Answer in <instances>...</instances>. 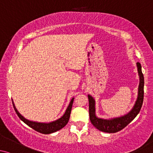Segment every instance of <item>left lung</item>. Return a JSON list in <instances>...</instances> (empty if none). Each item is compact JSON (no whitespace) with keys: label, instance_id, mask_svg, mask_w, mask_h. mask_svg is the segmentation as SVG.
<instances>
[{"label":"left lung","instance_id":"1","mask_svg":"<svg viewBox=\"0 0 153 153\" xmlns=\"http://www.w3.org/2000/svg\"><path fill=\"white\" fill-rule=\"evenodd\" d=\"M138 74L140 77L139 86H138V95L136 102H135L133 110L125 116L120 118L111 119V120H105V119H99L95 115V101H94L91 96L88 95L89 100V115L90 120L93 125L98 129L99 130L105 133H114L120 131L124 128L127 125H128L135 116L138 114L141 111L143 101H144V79L142 71H141V65L139 62H137Z\"/></svg>","mask_w":153,"mask_h":153}]
</instances>
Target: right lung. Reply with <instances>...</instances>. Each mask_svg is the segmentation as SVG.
I'll return each mask as SVG.
<instances>
[{"mask_svg": "<svg viewBox=\"0 0 153 153\" xmlns=\"http://www.w3.org/2000/svg\"><path fill=\"white\" fill-rule=\"evenodd\" d=\"M74 98H73L71 101L70 104H69L67 110H66L65 114L59 119L58 120L55 121V122H51V123L48 124H45V123H38V122H31V121L27 120V119H25L23 116H22L19 113V112L17 111L16 108L15 107V105H14L13 102V107L14 109H15V112H16L17 115L18 116V117L24 122L25 124H27L28 126H29L30 127H31L32 129H34L36 131L39 132V133H42V134H50V133H54V132L57 131V130H59L60 129L63 128L64 127L68 124V122L69 119H70V115L71 112V108L72 105H73V102Z\"/></svg>", "mask_w": 153, "mask_h": 153, "instance_id": "right-lung-1", "label": "right lung"}]
</instances>
